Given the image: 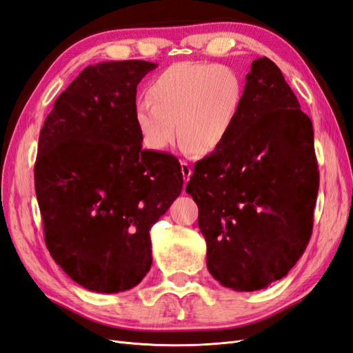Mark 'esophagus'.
<instances>
[{
	"mask_svg": "<svg viewBox=\"0 0 353 353\" xmlns=\"http://www.w3.org/2000/svg\"><path fill=\"white\" fill-rule=\"evenodd\" d=\"M181 172H183L184 181H185V184H187L188 181H190L191 172H193V169H191V166L187 162H181Z\"/></svg>",
	"mask_w": 353,
	"mask_h": 353,
	"instance_id": "esophagus-1",
	"label": "esophagus"
}]
</instances>
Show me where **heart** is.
I'll return each instance as SVG.
<instances>
[{
  "instance_id": "1",
  "label": "heart",
  "mask_w": 353,
  "mask_h": 353,
  "mask_svg": "<svg viewBox=\"0 0 353 353\" xmlns=\"http://www.w3.org/2000/svg\"><path fill=\"white\" fill-rule=\"evenodd\" d=\"M243 97V79L232 68L179 61L147 85V101L137 103L134 122L150 152L168 150L178 130L183 152L194 153L199 148L200 153H212L231 134Z\"/></svg>"
}]
</instances>
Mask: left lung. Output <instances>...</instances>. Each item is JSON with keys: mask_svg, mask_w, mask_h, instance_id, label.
Wrapping results in <instances>:
<instances>
[{"mask_svg": "<svg viewBox=\"0 0 353 353\" xmlns=\"http://www.w3.org/2000/svg\"><path fill=\"white\" fill-rule=\"evenodd\" d=\"M318 187L312 122L279 66L256 59L231 134L185 187L213 279L254 292L285 276L311 239Z\"/></svg>", "mask_w": 353, "mask_h": 353, "instance_id": "1", "label": "left lung"}]
</instances>
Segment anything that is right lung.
Instances as JSON below:
<instances>
[{"instance_id": "add662e5", "label": "right lung", "mask_w": 353, "mask_h": 353, "mask_svg": "<svg viewBox=\"0 0 353 353\" xmlns=\"http://www.w3.org/2000/svg\"><path fill=\"white\" fill-rule=\"evenodd\" d=\"M144 60L85 68L47 116L35 191L46 244L70 279L119 293L152 266L150 228L183 190L178 159L143 150L134 122Z\"/></svg>"}]
</instances>
